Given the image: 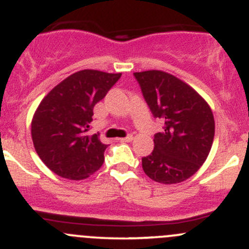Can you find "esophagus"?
Segmentation results:
<instances>
[{
    "label": "esophagus",
    "mask_w": 249,
    "mask_h": 249,
    "mask_svg": "<svg viewBox=\"0 0 249 249\" xmlns=\"http://www.w3.org/2000/svg\"><path fill=\"white\" fill-rule=\"evenodd\" d=\"M132 139H134V137H132V135H127L126 137H123V139H120V141H122V142H130Z\"/></svg>",
    "instance_id": "obj_1"
}]
</instances>
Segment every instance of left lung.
Returning a JSON list of instances; mask_svg holds the SVG:
<instances>
[{
    "mask_svg": "<svg viewBox=\"0 0 249 249\" xmlns=\"http://www.w3.org/2000/svg\"><path fill=\"white\" fill-rule=\"evenodd\" d=\"M154 118L164 122L154 134V148L142 158L146 175L171 185L191 178L206 161L214 139L208 103L187 84L160 71L134 73Z\"/></svg>",
    "mask_w": 249,
    "mask_h": 249,
    "instance_id": "left-lung-1",
    "label": "left lung"
}]
</instances>
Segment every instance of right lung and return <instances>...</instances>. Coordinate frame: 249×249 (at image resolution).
<instances>
[{"mask_svg": "<svg viewBox=\"0 0 249 249\" xmlns=\"http://www.w3.org/2000/svg\"><path fill=\"white\" fill-rule=\"evenodd\" d=\"M122 74L85 69L58 84L36 109L31 123L34 147L57 175L83 180L105 161L108 144L89 135L93 107L106 97Z\"/></svg>", "mask_w": 249, "mask_h": 249, "instance_id": "right-lung-1", "label": "right lung"}]
</instances>
